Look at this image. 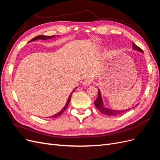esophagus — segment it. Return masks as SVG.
Listing matches in <instances>:
<instances>
[{
	"label": "esophagus",
	"mask_w": 160,
	"mask_h": 160,
	"mask_svg": "<svg viewBox=\"0 0 160 160\" xmlns=\"http://www.w3.org/2000/svg\"><path fill=\"white\" fill-rule=\"evenodd\" d=\"M91 83H92V81L90 80V79H86L83 82V85H85V86H89Z\"/></svg>",
	"instance_id": "1"
}]
</instances>
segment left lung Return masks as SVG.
I'll use <instances>...</instances> for the list:
<instances>
[{"mask_svg": "<svg viewBox=\"0 0 160 160\" xmlns=\"http://www.w3.org/2000/svg\"><path fill=\"white\" fill-rule=\"evenodd\" d=\"M133 49H135L137 50L138 51H140L142 52H143V50L141 49V48H139L138 46H137L135 44V43L133 42ZM95 107L98 108L101 113L105 114V115H109V116H114V115H120L122 113H125V111H127L129 110L128 109H126V110H123V111H117V110H112V109H108L105 108L103 106V101H102V99H101V93H100V91L99 89H98V98L96 99V100L95 101Z\"/></svg>", "mask_w": 160, "mask_h": 160, "instance_id": "1", "label": "left lung"}]
</instances>
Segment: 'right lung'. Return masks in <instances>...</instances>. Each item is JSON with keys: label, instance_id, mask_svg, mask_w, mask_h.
<instances>
[{"label": "right lung", "instance_id": "add662e5", "mask_svg": "<svg viewBox=\"0 0 160 160\" xmlns=\"http://www.w3.org/2000/svg\"><path fill=\"white\" fill-rule=\"evenodd\" d=\"M55 37V35H53V36H45V35H38V36H37V37H35V38H33L32 39H31L29 42H31V41H35V40H37V39H42V40H47V39H49V38H52V37ZM77 89V88H75V89L72 91L71 93V94L69 95V98H68V99H67V103H66V104H65V107L62 108V109L61 111H59V113H57V114H55V115H52V116H51L50 117V118H58L59 117V116H60L62 113L64 112V111H65V109L67 108V107H68V105H69V102H70V101H71V95H72V93H73V91Z\"/></svg>", "mask_w": 160, "mask_h": 160}]
</instances>
